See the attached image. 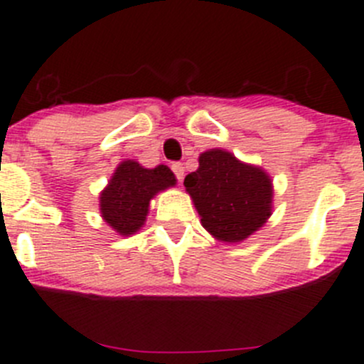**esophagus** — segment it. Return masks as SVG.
I'll use <instances>...</instances> for the list:
<instances>
[{"instance_id": "esophagus-1", "label": "esophagus", "mask_w": 364, "mask_h": 364, "mask_svg": "<svg viewBox=\"0 0 364 364\" xmlns=\"http://www.w3.org/2000/svg\"><path fill=\"white\" fill-rule=\"evenodd\" d=\"M171 169H173V173L176 175V178H178V182H182V180H184V175H186L184 166L180 164V162H175V164L171 166Z\"/></svg>"}]
</instances>
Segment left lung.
Returning a JSON list of instances; mask_svg holds the SVG:
<instances>
[{"instance_id": "obj_1", "label": "left lung", "mask_w": 364, "mask_h": 364, "mask_svg": "<svg viewBox=\"0 0 364 364\" xmlns=\"http://www.w3.org/2000/svg\"><path fill=\"white\" fill-rule=\"evenodd\" d=\"M184 186L204 229L218 242H243L272 215L271 175L228 149L200 153L198 169L186 176Z\"/></svg>"}]
</instances>
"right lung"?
Here are the masks:
<instances>
[{
  "label": "right lung",
  "instance_id": "1",
  "mask_svg": "<svg viewBox=\"0 0 364 364\" xmlns=\"http://www.w3.org/2000/svg\"><path fill=\"white\" fill-rule=\"evenodd\" d=\"M175 184L176 178L168 166L149 169L136 160H122L99 195L102 220L121 236L135 235L144 228L149 202Z\"/></svg>",
  "mask_w": 364,
  "mask_h": 364
}]
</instances>
